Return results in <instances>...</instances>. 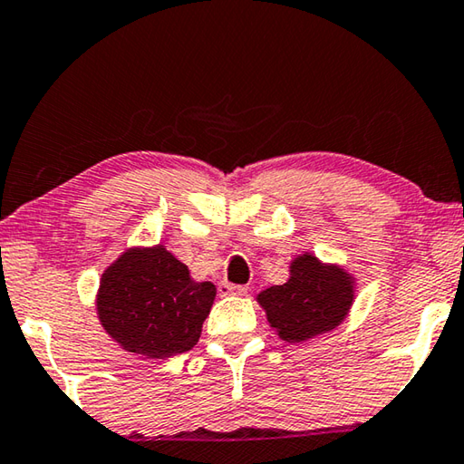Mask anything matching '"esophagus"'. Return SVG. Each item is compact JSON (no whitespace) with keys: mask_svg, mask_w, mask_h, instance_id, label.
<instances>
[{"mask_svg":"<svg viewBox=\"0 0 464 464\" xmlns=\"http://www.w3.org/2000/svg\"><path fill=\"white\" fill-rule=\"evenodd\" d=\"M218 294L219 295H246L248 289L245 285H232V283L222 281V283H218Z\"/></svg>","mask_w":464,"mask_h":464,"instance_id":"obj_1","label":"esophagus"}]
</instances>
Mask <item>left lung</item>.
Here are the masks:
<instances>
[{
    "label": "left lung",
    "mask_w": 464,
    "mask_h": 464,
    "mask_svg": "<svg viewBox=\"0 0 464 464\" xmlns=\"http://www.w3.org/2000/svg\"><path fill=\"white\" fill-rule=\"evenodd\" d=\"M256 302L281 340L305 343L344 322L354 302V277L305 253L291 261L287 283L261 291Z\"/></svg>",
    "instance_id": "obj_1"
}]
</instances>
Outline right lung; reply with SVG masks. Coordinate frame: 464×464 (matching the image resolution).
Returning a JSON list of instances; mask_svg holds the SVG:
<instances>
[{
  "mask_svg": "<svg viewBox=\"0 0 464 464\" xmlns=\"http://www.w3.org/2000/svg\"><path fill=\"white\" fill-rule=\"evenodd\" d=\"M214 299V283L193 281L187 265L157 245L120 255L102 275L95 305L124 351L167 359L198 344Z\"/></svg>",
  "mask_w": 464,
  "mask_h": 464,
  "instance_id": "obj_1",
  "label": "right lung"
}]
</instances>
